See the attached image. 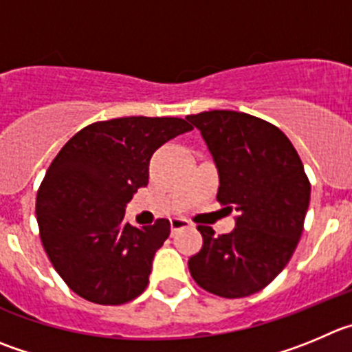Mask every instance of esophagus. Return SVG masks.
I'll return each mask as SVG.
<instances>
[{
    "label": "esophagus",
    "mask_w": 352,
    "mask_h": 352,
    "mask_svg": "<svg viewBox=\"0 0 352 352\" xmlns=\"http://www.w3.org/2000/svg\"><path fill=\"white\" fill-rule=\"evenodd\" d=\"M189 226H191V222L186 221V219H172V221H170L172 232L179 231V229H184V228H189Z\"/></svg>",
    "instance_id": "34e87169"
}]
</instances>
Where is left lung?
Here are the masks:
<instances>
[{"instance_id": "left-lung-1", "label": "left lung", "mask_w": 352, "mask_h": 352, "mask_svg": "<svg viewBox=\"0 0 352 352\" xmlns=\"http://www.w3.org/2000/svg\"><path fill=\"white\" fill-rule=\"evenodd\" d=\"M219 172L217 199L234 208L236 228L217 236L198 226L201 250L189 271L203 290L226 298L257 294L280 274L304 229L311 184L300 157L280 128L238 111H205L186 118Z\"/></svg>"}]
</instances>
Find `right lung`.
<instances>
[{
  "label": "right lung",
  "instance_id": "1",
  "mask_svg": "<svg viewBox=\"0 0 352 352\" xmlns=\"http://www.w3.org/2000/svg\"><path fill=\"white\" fill-rule=\"evenodd\" d=\"M191 130L180 118L97 121L55 156L39 186L36 217L45 252L74 294L120 305L146 290L170 222L135 228L124 221V208L149 182L154 151Z\"/></svg>",
  "mask_w": 352,
  "mask_h": 352
}]
</instances>
